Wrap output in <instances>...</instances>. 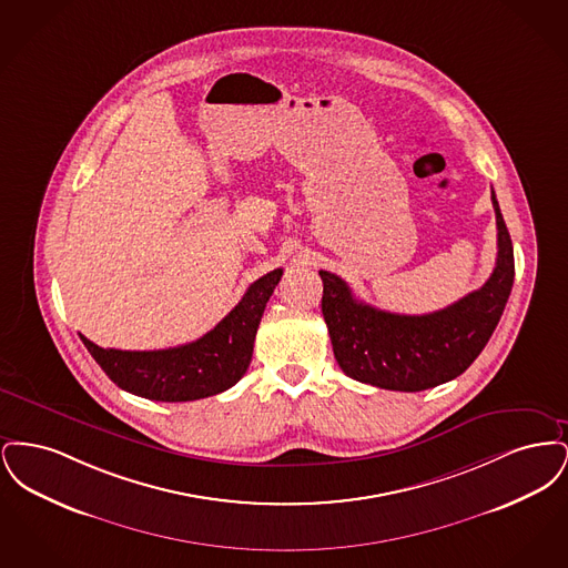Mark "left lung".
Here are the masks:
<instances>
[{"label": "left lung", "mask_w": 568, "mask_h": 568, "mask_svg": "<svg viewBox=\"0 0 568 568\" xmlns=\"http://www.w3.org/2000/svg\"><path fill=\"white\" fill-rule=\"evenodd\" d=\"M496 268L486 285L428 315H398L364 304L336 274L320 271L334 357L347 377L394 392H422L462 375L484 352L514 287V244L496 193Z\"/></svg>", "instance_id": "1"}]
</instances>
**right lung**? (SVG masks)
<instances>
[{"instance_id":"obj_1","label":"right lung","mask_w":568,"mask_h":568,"mask_svg":"<svg viewBox=\"0 0 568 568\" xmlns=\"http://www.w3.org/2000/svg\"><path fill=\"white\" fill-rule=\"evenodd\" d=\"M283 268L264 274L243 300L202 338L160 352L104 349L81 341L112 383L121 389L160 403H190L215 396L236 385L253 355L255 334L266 302L281 281Z\"/></svg>"}]
</instances>
